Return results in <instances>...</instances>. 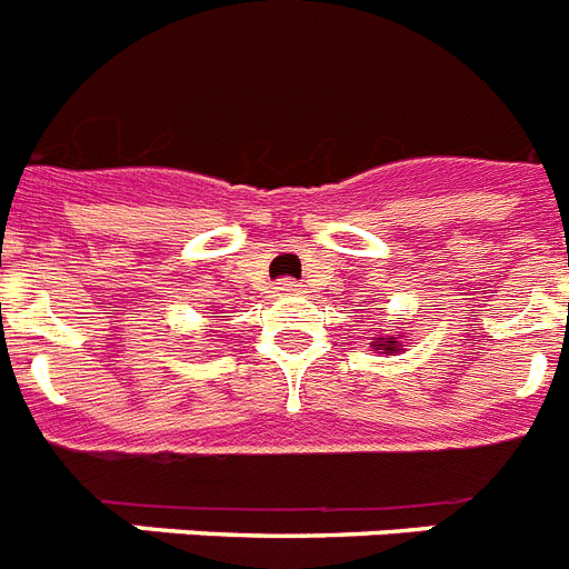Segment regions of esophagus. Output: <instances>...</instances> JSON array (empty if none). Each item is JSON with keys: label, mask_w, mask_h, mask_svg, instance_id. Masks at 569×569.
I'll return each instance as SVG.
<instances>
[{"label": "esophagus", "mask_w": 569, "mask_h": 569, "mask_svg": "<svg viewBox=\"0 0 569 569\" xmlns=\"http://www.w3.org/2000/svg\"><path fill=\"white\" fill-rule=\"evenodd\" d=\"M279 290L281 293H299V290H302V284H299L297 279H281Z\"/></svg>", "instance_id": "esophagus-1"}]
</instances>
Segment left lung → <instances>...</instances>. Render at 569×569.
Wrapping results in <instances>:
<instances>
[{
  "instance_id": "obj_1",
  "label": "left lung",
  "mask_w": 569,
  "mask_h": 569,
  "mask_svg": "<svg viewBox=\"0 0 569 569\" xmlns=\"http://www.w3.org/2000/svg\"><path fill=\"white\" fill-rule=\"evenodd\" d=\"M385 349V352H397V340L393 338H376V349Z\"/></svg>"
}]
</instances>
